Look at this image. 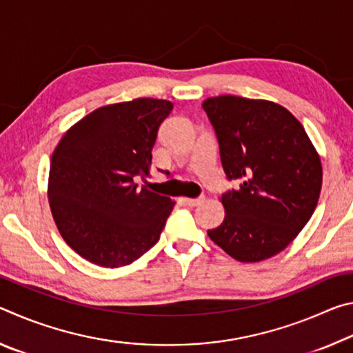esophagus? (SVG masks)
<instances>
[{"label":"esophagus","instance_id":"34e87169","mask_svg":"<svg viewBox=\"0 0 353 353\" xmlns=\"http://www.w3.org/2000/svg\"><path fill=\"white\" fill-rule=\"evenodd\" d=\"M183 204H187L188 207H196L199 205L201 202H204V198H182Z\"/></svg>","mask_w":353,"mask_h":353}]
</instances>
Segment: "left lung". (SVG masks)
<instances>
[{
    "mask_svg": "<svg viewBox=\"0 0 353 353\" xmlns=\"http://www.w3.org/2000/svg\"><path fill=\"white\" fill-rule=\"evenodd\" d=\"M219 143L229 181L240 188L221 196L225 216L210 240L243 263L270 259L303 229L322 187L319 154L299 119L272 101L241 97L202 103Z\"/></svg>",
    "mask_w": 353,
    "mask_h": 353,
    "instance_id": "left-lung-1",
    "label": "left lung"
}]
</instances>
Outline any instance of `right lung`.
Here are the masks:
<instances>
[{"label": "right lung", "mask_w": 353, "mask_h": 353, "mask_svg": "<svg viewBox=\"0 0 353 353\" xmlns=\"http://www.w3.org/2000/svg\"><path fill=\"white\" fill-rule=\"evenodd\" d=\"M166 99L99 107L71 126L51 157L48 199L68 246L103 268L126 266L159 241L174 202L139 188L149 176Z\"/></svg>", "instance_id": "add662e5"}]
</instances>
